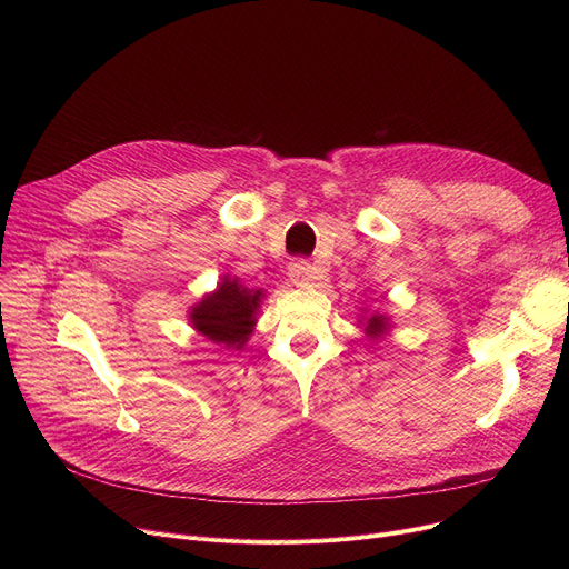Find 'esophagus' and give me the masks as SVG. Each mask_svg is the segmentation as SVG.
<instances>
[{"instance_id": "obj_1", "label": "esophagus", "mask_w": 569, "mask_h": 569, "mask_svg": "<svg viewBox=\"0 0 569 569\" xmlns=\"http://www.w3.org/2000/svg\"><path fill=\"white\" fill-rule=\"evenodd\" d=\"M318 274H320L318 269H316L311 262H307V260H295V262H290V267H288V277H290V281L297 283V286H305V283L316 281Z\"/></svg>"}]
</instances>
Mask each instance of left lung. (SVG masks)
I'll return each instance as SVG.
<instances>
[{
	"label": "left lung",
	"mask_w": 569,
	"mask_h": 569,
	"mask_svg": "<svg viewBox=\"0 0 569 569\" xmlns=\"http://www.w3.org/2000/svg\"><path fill=\"white\" fill-rule=\"evenodd\" d=\"M360 327L365 330V337L371 341V343H376V341H380L382 337H387L390 335V330H392V318L387 316V313H380V311H369V309H362L360 311Z\"/></svg>",
	"instance_id": "left-lung-1"
}]
</instances>
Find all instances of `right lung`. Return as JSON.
<instances>
[{
  "instance_id": "1",
  "label": "right lung",
  "mask_w": 569,
  "mask_h": 569,
  "mask_svg": "<svg viewBox=\"0 0 569 569\" xmlns=\"http://www.w3.org/2000/svg\"><path fill=\"white\" fill-rule=\"evenodd\" d=\"M262 300V288H249L237 277L226 274L217 290L204 292L200 302L189 309V320L207 341L242 350L256 330Z\"/></svg>"
}]
</instances>
